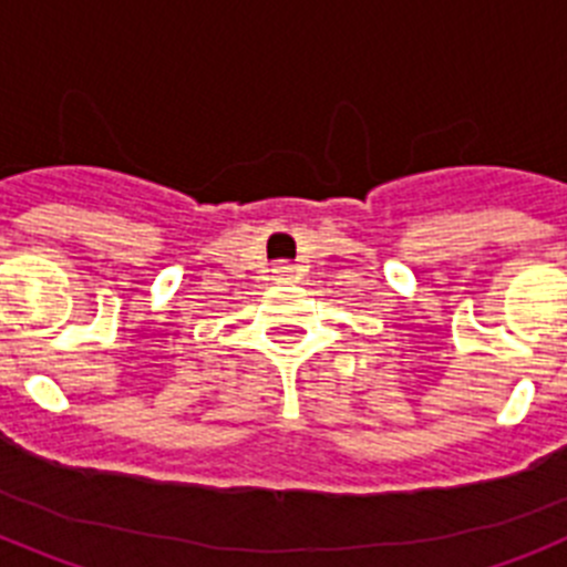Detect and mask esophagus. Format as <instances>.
<instances>
[{"label":"esophagus","mask_w":567,"mask_h":567,"mask_svg":"<svg viewBox=\"0 0 567 567\" xmlns=\"http://www.w3.org/2000/svg\"><path fill=\"white\" fill-rule=\"evenodd\" d=\"M275 272H278V275H280V278H287V275H289V272H292V267H278V269H275Z\"/></svg>","instance_id":"esophagus-1"}]
</instances>
